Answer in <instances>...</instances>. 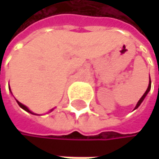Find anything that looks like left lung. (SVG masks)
Masks as SVG:
<instances>
[{
	"mask_svg": "<svg viewBox=\"0 0 159 159\" xmlns=\"http://www.w3.org/2000/svg\"><path fill=\"white\" fill-rule=\"evenodd\" d=\"M150 89H151V81H150V84H149V87H148V89H147V90L145 91V93L143 94V96H142L141 98H140V100L138 101V103H137V105H136V107H135V109H136V108H138V107L140 106V104H141V103H142V101L144 100V98H145V96H146V95L148 94V93H149V90H150Z\"/></svg>",
	"mask_w": 159,
	"mask_h": 159,
	"instance_id": "obj_1",
	"label": "left lung"
}]
</instances>
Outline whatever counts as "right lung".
Instances as JSON below:
<instances>
[{"instance_id":"right-lung-1","label":"right lung","mask_w":159,"mask_h":159,"mask_svg":"<svg viewBox=\"0 0 159 159\" xmlns=\"http://www.w3.org/2000/svg\"><path fill=\"white\" fill-rule=\"evenodd\" d=\"M17 103H18V105H19V106H20V107H21L22 109H24L25 111H28V112H30V113H32V112L30 111H29V110H28V109H27V108H26V107H25V105H23L22 103H20L19 101H17ZM33 114H34V113H33Z\"/></svg>"}]
</instances>
